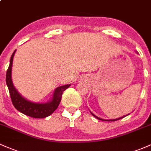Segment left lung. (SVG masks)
<instances>
[{"mask_svg": "<svg viewBox=\"0 0 151 151\" xmlns=\"http://www.w3.org/2000/svg\"><path fill=\"white\" fill-rule=\"evenodd\" d=\"M92 114H93V116H94L95 117H96V119H99V120H103V121H107V122H109V121H112V122H114V121H116V120H119V119H122V118H124V116H123V117H121V118H119V119H111V120H105V119H101V118H99V117H98L97 116H96V115H94V114H93V113H91Z\"/></svg>", "mask_w": 151, "mask_h": 151, "instance_id": "obj_1", "label": "left lung"}]
</instances>
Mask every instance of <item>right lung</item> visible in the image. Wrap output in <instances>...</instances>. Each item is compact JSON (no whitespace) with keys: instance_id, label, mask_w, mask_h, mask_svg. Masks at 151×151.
Returning a JSON list of instances; mask_svg holds the SVG:
<instances>
[{"instance_id":"right-lung-1","label":"right lung","mask_w":151,"mask_h":151,"mask_svg":"<svg viewBox=\"0 0 151 151\" xmlns=\"http://www.w3.org/2000/svg\"><path fill=\"white\" fill-rule=\"evenodd\" d=\"M15 52L16 50H14L11 57L10 64L6 71V85L9 88V94H10L13 105L19 111L33 118L41 119L48 116L50 114H53L55 109L58 108V105L61 102L63 92L69 88L70 85H63L55 89L53 93V99L50 102L47 103V104H36V103H32L27 101L17 92L13 85L12 80L13 58H14Z\"/></svg>"}]
</instances>
